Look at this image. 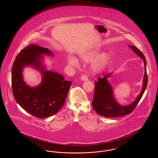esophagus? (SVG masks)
<instances>
[{"instance_id":"esophagus-1","label":"esophagus","mask_w":158,"mask_h":158,"mask_svg":"<svg viewBox=\"0 0 158 158\" xmlns=\"http://www.w3.org/2000/svg\"><path fill=\"white\" fill-rule=\"evenodd\" d=\"M81 79H82V81H85L88 80V76L86 75H83L82 76H81Z\"/></svg>"}]
</instances>
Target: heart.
I'll list each match as a JSON object with an SVG mask.
<instances>
[{"instance_id": "obj_1", "label": "heart", "mask_w": 158, "mask_h": 158, "mask_svg": "<svg viewBox=\"0 0 158 158\" xmlns=\"http://www.w3.org/2000/svg\"><path fill=\"white\" fill-rule=\"evenodd\" d=\"M101 48L95 47L89 50H87L81 54V59L85 62H90L101 52ZM92 61L91 64V69L94 72H99L103 70L109 60V55L106 52H103ZM69 63L72 66H78L79 61L74 57L69 58Z\"/></svg>"}]
</instances>
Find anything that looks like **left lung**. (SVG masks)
I'll use <instances>...</instances> for the list:
<instances>
[{"label":"left lung","mask_w":158,"mask_h":158,"mask_svg":"<svg viewBox=\"0 0 158 158\" xmlns=\"http://www.w3.org/2000/svg\"><path fill=\"white\" fill-rule=\"evenodd\" d=\"M130 48L140 57L144 64V76L143 79L142 89L135 101L127 106H121L116 102L113 97V89L107 78L111 73L104 76L103 78L99 77L98 81L95 82L94 97L92 101V106L99 115L105 117H117L126 115L131 113L143 96L146 88L148 77L146 71V60L143 53L133 45H129Z\"/></svg>","instance_id":"1"}]
</instances>
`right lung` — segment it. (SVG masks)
Instances as JSON below:
<instances>
[{
  "label": "right lung",
  "instance_id": "1",
  "mask_svg": "<svg viewBox=\"0 0 158 158\" xmlns=\"http://www.w3.org/2000/svg\"><path fill=\"white\" fill-rule=\"evenodd\" d=\"M41 54L53 56L48 48L39 45L32 44L25 47L16 57L12 69V89L16 101L27 113L40 118L60 111L72 84L61 75L44 70L40 63ZM28 65L42 72V82L35 88L27 86L23 81V69Z\"/></svg>",
  "mask_w": 158,
  "mask_h": 158
}]
</instances>
